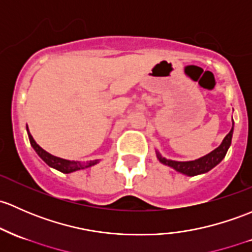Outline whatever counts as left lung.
Returning <instances> with one entry per match:
<instances>
[{
  "mask_svg": "<svg viewBox=\"0 0 252 252\" xmlns=\"http://www.w3.org/2000/svg\"><path fill=\"white\" fill-rule=\"evenodd\" d=\"M234 124V123H233ZM232 135H233V126L228 134L226 135V137L223 139L222 144L219 147L215 148L213 152H210L209 155L204 156V157L199 158V159L190 160V161H176V160H169L165 159L164 157H161L159 153H157V158L159 159L160 163L165 164V165L171 166L179 173L189 175V176H194V175L204 174L206 171L211 170L214 166L217 165L226 156L228 147L231 146L232 142Z\"/></svg>",
  "mask_w": 252,
  "mask_h": 252,
  "instance_id": "8db88e82",
  "label": "left lung"
}]
</instances>
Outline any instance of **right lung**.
Returning a JSON list of instances; mask_svg holds the SVG:
<instances>
[{
    "mask_svg": "<svg viewBox=\"0 0 252 252\" xmlns=\"http://www.w3.org/2000/svg\"><path fill=\"white\" fill-rule=\"evenodd\" d=\"M26 130H28V135H29V139H30L31 146H32L33 150L36 151L37 155H38L39 157L42 158V159L46 161V163L48 164L49 166H52V168H54V169H57V170L62 171V173H63V174L73 173V171L79 170V169L88 168V166H92V165H94V164L97 163V160H91L89 163L84 164V165H83V164H81L79 161L67 160V159H63V158H59V157H55V156H53V155H50V153L46 152L43 148L39 147L38 145L36 144V141L33 140L32 135H31L30 131H29L28 126H26Z\"/></svg>",
    "mask_w": 252,
    "mask_h": 252,
    "instance_id": "right-lung-1",
    "label": "right lung"
}]
</instances>
